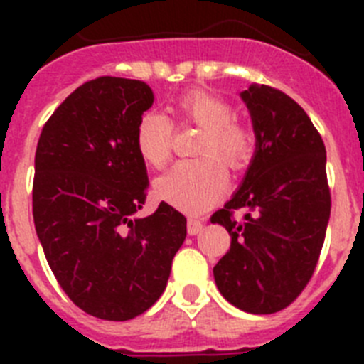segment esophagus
I'll list each match as a JSON object with an SVG mask.
<instances>
[{
    "label": "esophagus",
    "mask_w": 364,
    "mask_h": 364,
    "mask_svg": "<svg viewBox=\"0 0 364 364\" xmlns=\"http://www.w3.org/2000/svg\"><path fill=\"white\" fill-rule=\"evenodd\" d=\"M202 228H204V222L198 220V218H189L188 220V233L189 235L200 233Z\"/></svg>",
    "instance_id": "34e87169"
}]
</instances>
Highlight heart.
<instances>
[{
    "label": "heart",
    "instance_id": "heart-1",
    "mask_svg": "<svg viewBox=\"0 0 364 364\" xmlns=\"http://www.w3.org/2000/svg\"><path fill=\"white\" fill-rule=\"evenodd\" d=\"M176 118L182 124L202 127L198 159L182 160L156 180V193L164 202L184 211L202 213L217 204L228 191V171L242 169L257 151V134L246 122L233 117L226 100L213 92L191 89L176 100ZM175 125L159 111H146L138 118L134 147L151 167H162L171 156Z\"/></svg>",
    "mask_w": 364,
    "mask_h": 364
}]
</instances>
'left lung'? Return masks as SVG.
Listing matches in <instances>:
<instances>
[{"label":"left lung","instance_id":"1","mask_svg":"<svg viewBox=\"0 0 364 364\" xmlns=\"http://www.w3.org/2000/svg\"><path fill=\"white\" fill-rule=\"evenodd\" d=\"M257 151L240 189L211 215L231 237L213 268L218 290L250 314L284 310L319 262L332 210L326 147L304 109L269 85L242 92ZM242 210V221L234 218Z\"/></svg>","mask_w":364,"mask_h":364}]
</instances>
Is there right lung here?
Returning <instances> with one entry per match:
<instances>
[{
  "instance_id": "1",
  "label": "right lung",
  "mask_w": 364,
  "mask_h": 364,
  "mask_svg": "<svg viewBox=\"0 0 364 364\" xmlns=\"http://www.w3.org/2000/svg\"><path fill=\"white\" fill-rule=\"evenodd\" d=\"M153 102L146 82L100 76L63 100L38 140V239L67 297L98 319L149 310L188 233L184 215L166 202L134 218L149 184L134 129Z\"/></svg>"
}]
</instances>
